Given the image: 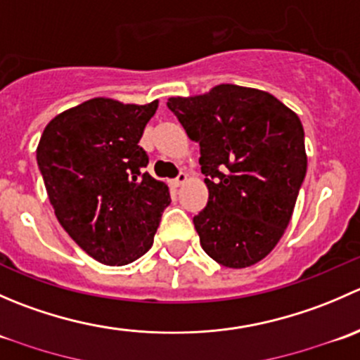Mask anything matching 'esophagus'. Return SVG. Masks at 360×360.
Returning a JSON list of instances; mask_svg holds the SVG:
<instances>
[{
    "label": "esophagus",
    "instance_id": "34e87169",
    "mask_svg": "<svg viewBox=\"0 0 360 360\" xmlns=\"http://www.w3.org/2000/svg\"><path fill=\"white\" fill-rule=\"evenodd\" d=\"M186 179H188V174H186V172H179V174H177L176 179L172 181V184H174V186H176V188H179L181 184L186 183Z\"/></svg>",
    "mask_w": 360,
    "mask_h": 360
}]
</instances>
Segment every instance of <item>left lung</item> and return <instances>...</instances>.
Returning <instances> with one entry per match:
<instances>
[{
    "mask_svg": "<svg viewBox=\"0 0 360 360\" xmlns=\"http://www.w3.org/2000/svg\"><path fill=\"white\" fill-rule=\"evenodd\" d=\"M167 106L200 144L209 200L193 224L202 249L226 268L257 263L284 235L307 174L300 118L271 94L238 85Z\"/></svg>",
    "mask_w": 360,
    "mask_h": 360,
    "instance_id": "left-lung-1",
    "label": "left lung"
}]
</instances>
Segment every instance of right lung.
Returning a JSON list of instances; mask_svg holds the SVG:
<instances>
[{
	"mask_svg": "<svg viewBox=\"0 0 360 360\" xmlns=\"http://www.w3.org/2000/svg\"><path fill=\"white\" fill-rule=\"evenodd\" d=\"M157 108L96 97L57 115L39 139L36 160L57 219L103 264L148 252L170 203L167 184L144 172L150 158L139 146Z\"/></svg>",
	"mask_w": 360,
	"mask_h": 360,
	"instance_id": "1",
	"label": "right lung"
}]
</instances>
